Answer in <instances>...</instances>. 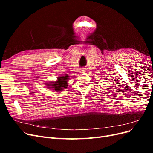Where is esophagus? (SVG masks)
<instances>
[{"mask_svg":"<svg viewBox=\"0 0 153 153\" xmlns=\"http://www.w3.org/2000/svg\"><path fill=\"white\" fill-rule=\"evenodd\" d=\"M85 69L84 68H82L80 69V73H85Z\"/></svg>","mask_w":153,"mask_h":153,"instance_id":"obj_1","label":"esophagus"}]
</instances>
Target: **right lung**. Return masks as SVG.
<instances>
[{"instance_id":"right-lung-1","label":"right lung","mask_w":153,"mask_h":153,"mask_svg":"<svg viewBox=\"0 0 153 153\" xmlns=\"http://www.w3.org/2000/svg\"><path fill=\"white\" fill-rule=\"evenodd\" d=\"M69 78V76L68 75L58 76L57 81L49 82L48 84H47V87L49 88H52L53 90H55L57 92L62 91L68 87V81Z\"/></svg>"}]
</instances>
